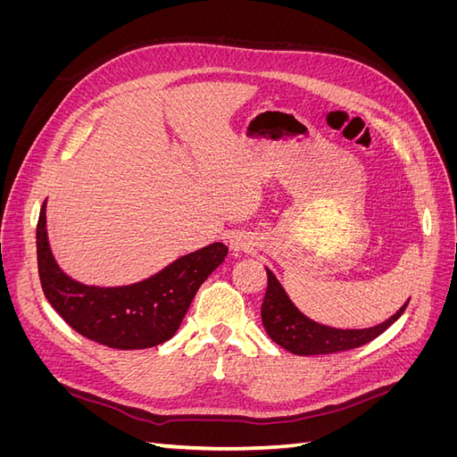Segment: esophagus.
<instances>
[{"label": "esophagus", "mask_w": 457, "mask_h": 457, "mask_svg": "<svg viewBox=\"0 0 457 457\" xmlns=\"http://www.w3.org/2000/svg\"><path fill=\"white\" fill-rule=\"evenodd\" d=\"M230 247L234 252H245L252 247V240L244 237V234H237V237H232V240H230Z\"/></svg>", "instance_id": "esophagus-1"}]
</instances>
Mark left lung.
<instances>
[{"mask_svg": "<svg viewBox=\"0 0 457 457\" xmlns=\"http://www.w3.org/2000/svg\"><path fill=\"white\" fill-rule=\"evenodd\" d=\"M267 278L269 286L261 307L262 326H265L269 337L274 343H278L286 351L299 356L331 354L362 347V345L373 341L391 324H395L398 318L403 316L410 303H404L403 309L383 324L366 329H337L318 324L303 314L294 305L292 299L287 297L286 289L280 286L278 280H276V276L269 269Z\"/></svg>", "mask_w": 457, "mask_h": 457, "instance_id": "8db88e82", "label": "left lung"}]
</instances>
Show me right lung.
Masks as SVG:
<instances>
[{
	"mask_svg": "<svg viewBox=\"0 0 457 457\" xmlns=\"http://www.w3.org/2000/svg\"><path fill=\"white\" fill-rule=\"evenodd\" d=\"M37 272L51 307L64 322L95 343L110 349H148L175 336L195 299L228 247L220 242L179 257L150 278L121 287L86 286L66 276L51 253L46 228V204L37 228Z\"/></svg>",
	"mask_w": 457,
	"mask_h": 457,
	"instance_id": "right-lung-1",
	"label": "right lung"
}]
</instances>
